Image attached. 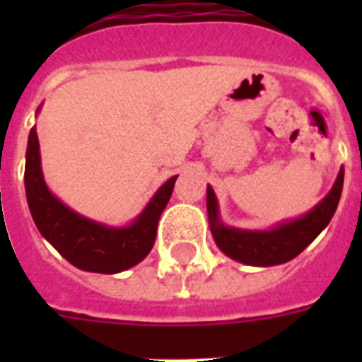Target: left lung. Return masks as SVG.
<instances>
[{"label": "left lung", "mask_w": 362, "mask_h": 362, "mask_svg": "<svg viewBox=\"0 0 362 362\" xmlns=\"http://www.w3.org/2000/svg\"><path fill=\"white\" fill-rule=\"evenodd\" d=\"M344 169H340L334 186L327 197L317 203L308 214L297 220L284 221L269 231H246L237 227H227L221 223L218 212V199L212 187H206V210L212 237L227 257L238 263L253 267H272L297 257L310 242L320 235L332 216L337 212L338 201L342 195Z\"/></svg>", "instance_id": "left-lung-1"}]
</instances>
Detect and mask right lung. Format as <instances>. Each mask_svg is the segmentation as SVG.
Returning a JSON list of instances; mask_svg holds the SVG:
<instances>
[{"label":"right lung","mask_w":362,"mask_h":362,"mask_svg":"<svg viewBox=\"0 0 362 362\" xmlns=\"http://www.w3.org/2000/svg\"><path fill=\"white\" fill-rule=\"evenodd\" d=\"M176 176L169 178L150 199L141 216L127 227H109L88 220L65 206L50 193L42 178L35 127L30 131L25 152V197L37 229L76 269L116 274L141 263L152 250L158 221L169 203Z\"/></svg>","instance_id":"add662e5"}]
</instances>
